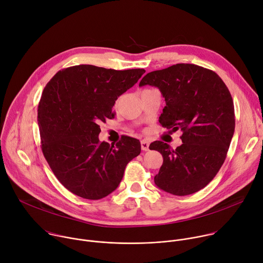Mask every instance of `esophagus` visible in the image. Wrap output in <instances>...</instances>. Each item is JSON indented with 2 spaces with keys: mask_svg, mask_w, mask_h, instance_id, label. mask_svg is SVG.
Masks as SVG:
<instances>
[{
  "mask_svg": "<svg viewBox=\"0 0 263 263\" xmlns=\"http://www.w3.org/2000/svg\"><path fill=\"white\" fill-rule=\"evenodd\" d=\"M140 144H141V149H142L143 152H146V151H148V145H149L148 141H146V140H141Z\"/></svg>",
  "mask_w": 263,
  "mask_h": 263,
  "instance_id": "1",
  "label": "esophagus"
}]
</instances>
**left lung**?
I'll use <instances>...</instances> for the list:
<instances>
[{
  "instance_id": "8db88e82",
  "label": "left lung",
  "mask_w": 263,
  "mask_h": 263,
  "mask_svg": "<svg viewBox=\"0 0 263 263\" xmlns=\"http://www.w3.org/2000/svg\"><path fill=\"white\" fill-rule=\"evenodd\" d=\"M144 85L158 87L165 100L161 126L183 133L176 149L160 140L149 144L163 157L155 184L175 196L195 194L226 159L235 129L231 93L216 72L190 63L148 72L139 83Z\"/></svg>"
}]
</instances>
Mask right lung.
Listing matches in <instances>:
<instances>
[{"label": "right lung", "mask_w": 263, "mask_h": 263, "mask_svg": "<svg viewBox=\"0 0 263 263\" xmlns=\"http://www.w3.org/2000/svg\"><path fill=\"white\" fill-rule=\"evenodd\" d=\"M145 72L89 64L59 70L37 110L42 149L59 182L73 195L100 200L118 189L127 164L140 154L138 139L101 142L100 123L114 119L118 98Z\"/></svg>", "instance_id": "add662e5"}]
</instances>
